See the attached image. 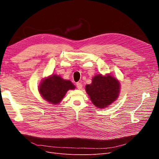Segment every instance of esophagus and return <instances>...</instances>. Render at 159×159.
Instances as JSON below:
<instances>
[{"label":"esophagus","instance_id":"1","mask_svg":"<svg viewBox=\"0 0 159 159\" xmlns=\"http://www.w3.org/2000/svg\"><path fill=\"white\" fill-rule=\"evenodd\" d=\"M76 86H77V88H78V89H81V88H82V84L80 82L76 83Z\"/></svg>","mask_w":159,"mask_h":159}]
</instances>
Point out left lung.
Wrapping results in <instances>:
<instances>
[{
    "label": "left lung",
    "mask_w": 159,
    "mask_h": 159,
    "mask_svg": "<svg viewBox=\"0 0 159 159\" xmlns=\"http://www.w3.org/2000/svg\"><path fill=\"white\" fill-rule=\"evenodd\" d=\"M91 102L98 108H105L113 103L120 92L119 81L111 75H95L92 82L85 86Z\"/></svg>",
    "instance_id": "1"
}]
</instances>
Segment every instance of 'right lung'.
<instances>
[{"label":"right lung","mask_w":159,"mask_h":159,"mask_svg":"<svg viewBox=\"0 0 159 159\" xmlns=\"http://www.w3.org/2000/svg\"><path fill=\"white\" fill-rule=\"evenodd\" d=\"M75 85L70 80L61 78L60 75H51L42 80L38 90L43 99L51 104H58L67 91L75 89Z\"/></svg>","instance_id":"right-lung-1"}]
</instances>
